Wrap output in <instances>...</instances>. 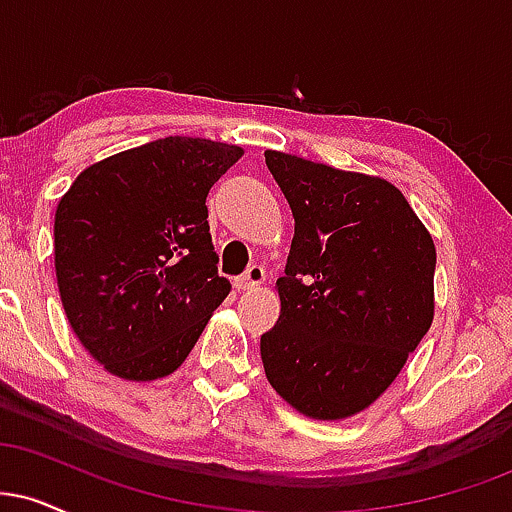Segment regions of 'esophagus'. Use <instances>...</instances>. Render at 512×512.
Returning <instances> with one entry per match:
<instances>
[{"label": "esophagus", "mask_w": 512, "mask_h": 512, "mask_svg": "<svg viewBox=\"0 0 512 512\" xmlns=\"http://www.w3.org/2000/svg\"><path fill=\"white\" fill-rule=\"evenodd\" d=\"M264 281V269L260 264H250L248 269H245V274H240L236 281H233V286H236L238 291H250L255 289V286H260Z\"/></svg>", "instance_id": "1"}]
</instances>
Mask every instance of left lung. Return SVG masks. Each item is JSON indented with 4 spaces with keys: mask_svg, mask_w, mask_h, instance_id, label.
Instances as JSON below:
<instances>
[{
    "mask_svg": "<svg viewBox=\"0 0 512 512\" xmlns=\"http://www.w3.org/2000/svg\"><path fill=\"white\" fill-rule=\"evenodd\" d=\"M293 211L281 315L262 334L269 385L337 421L373 404L433 322L436 245L387 180L264 151Z\"/></svg>",
    "mask_w": 512,
    "mask_h": 512,
    "instance_id": "8db88e82",
    "label": "left lung"
}]
</instances>
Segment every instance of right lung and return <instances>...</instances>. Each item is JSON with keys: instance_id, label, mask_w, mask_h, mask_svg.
Instances as JSON below:
<instances>
[{"instance_id": "right-lung-1", "label": "right lung", "mask_w": 512, "mask_h": 512, "mask_svg": "<svg viewBox=\"0 0 512 512\" xmlns=\"http://www.w3.org/2000/svg\"><path fill=\"white\" fill-rule=\"evenodd\" d=\"M240 156V146L211 139H156L93 163L57 204L64 313L113 375L173 373L231 291L216 267L207 195Z\"/></svg>"}]
</instances>
